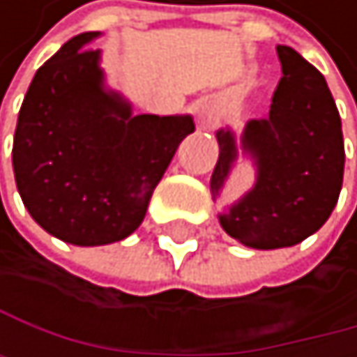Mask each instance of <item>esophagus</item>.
<instances>
[{
    "instance_id": "obj_1",
    "label": "esophagus",
    "mask_w": 357,
    "mask_h": 357,
    "mask_svg": "<svg viewBox=\"0 0 357 357\" xmlns=\"http://www.w3.org/2000/svg\"><path fill=\"white\" fill-rule=\"evenodd\" d=\"M197 119L203 128H214L216 126V109L210 100H201L197 105Z\"/></svg>"
}]
</instances>
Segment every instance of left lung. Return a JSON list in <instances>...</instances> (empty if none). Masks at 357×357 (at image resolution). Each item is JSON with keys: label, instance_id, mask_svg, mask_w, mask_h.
<instances>
[{"label": "left lung", "instance_id": "1", "mask_svg": "<svg viewBox=\"0 0 357 357\" xmlns=\"http://www.w3.org/2000/svg\"><path fill=\"white\" fill-rule=\"evenodd\" d=\"M282 79L270 115L252 119L242 147L259 167L257 186L220 216L222 229L252 248L294 246L332 214L342 186L345 143L336 102L324 75L291 47H278ZM220 154L212 173L218 195L236 160L233 135L218 132Z\"/></svg>", "mask_w": 357, "mask_h": 357}]
</instances>
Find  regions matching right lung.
I'll return each instance as SVG.
<instances>
[{
    "label": "right lung",
    "instance_id": "obj_1",
    "mask_svg": "<svg viewBox=\"0 0 357 357\" xmlns=\"http://www.w3.org/2000/svg\"><path fill=\"white\" fill-rule=\"evenodd\" d=\"M85 31L43 66L25 93L12 145L15 180L31 218L77 246L128 238L192 119L130 115L102 89Z\"/></svg>",
    "mask_w": 357,
    "mask_h": 357
}]
</instances>
